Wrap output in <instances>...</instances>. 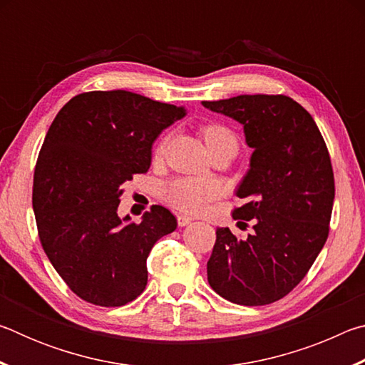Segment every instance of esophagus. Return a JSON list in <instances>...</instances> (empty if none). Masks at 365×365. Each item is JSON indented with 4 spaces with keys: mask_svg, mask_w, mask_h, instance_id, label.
I'll return each instance as SVG.
<instances>
[{
    "mask_svg": "<svg viewBox=\"0 0 365 365\" xmlns=\"http://www.w3.org/2000/svg\"><path fill=\"white\" fill-rule=\"evenodd\" d=\"M191 222H193V219H191L190 215H183V214L177 215V224H178V227H185V225L191 224Z\"/></svg>",
    "mask_w": 365,
    "mask_h": 365,
    "instance_id": "1",
    "label": "esophagus"
}]
</instances>
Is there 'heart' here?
<instances>
[{
	"mask_svg": "<svg viewBox=\"0 0 365 365\" xmlns=\"http://www.w3.org/2000/svg\"><path fill=\"white\" fill-rule=\"evenodd\" d=\"M202 137L207 146L217 143L220 140L233 138V133L222 125H207L202 128ZM165 201L185 212H200L212 197L217 195V185L211 180L201 178L180 177L170 180L163 190Z\"/></svg>",
	"mask_w": 365,
	"mask_h": 365,
	"instance_id": "heart-1",
	"label": "heart"
}]
</instances>
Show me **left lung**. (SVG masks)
<instances>
[{
  "label": "left lung",
  "instance_id": "obj_1",
  "mask_svg": "<svg viewBox=\"0 0 365 365\" xmlns=\"http://www.w3.org/2000/svg\"><path fill=\"white\" fill-rule=\"evenodd\" d=\"M243 125L252 154L237 188L233 219L252 220L248 238L222 227L207 261V282L235 304L282 299L304 279L329 237L335 178L312 115L283 95L202 101ZM245 224V222H243Z\"/></svg>",
  "mask_w": 365,
  "mask_h": 365
}]
</instances>
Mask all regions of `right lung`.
Here are the masks:
<instances>
[{"instance_id": "add662e5", "label": "right lung", "mask_w": 365, "mask_h": 365, "mask_svg": "<svg viewBox=\"0 0 365 365\" xmlns=\"http://www.w3.org/2000/svg\"><path fill=\"white\" fill-rule=\"evenodd\" d=\"M185 114L183 106L113 90L73 96L54 117L35 165L32 205L43 250L78 298L115 307L143 293L146 259L177 219L163 206L140 224L120 219L122 183L148 172L154 140Z\"/></svg>"}]
</instances>
